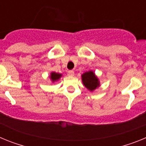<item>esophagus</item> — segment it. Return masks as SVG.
I'll return each instance as SVG.
<instances>
[{
	"instance_id": "1",
	"label": "esophagus",
	"mask_w": 146,
	"mask_h": 146,
	"mask_svg": "<svg viewBox=\"0 0 146 146\" xmlns=\"http://www.w3.org/2000/svg\"><path fill=\"white\" fill-rule=\"evenodd\" d=\"M68 74L71 76H73L74 74V72L73 70H69V72H68Z\"/></svg>"
}]
</instances>
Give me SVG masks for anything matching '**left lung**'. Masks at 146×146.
I'll list each match as a JSON object with an SVG mask.
<instances>
[{"label":"left lung","mask_w":146,"mask_h":146,"mask_svg":"<svg viewBox=\"0 0 146 146\" xmlns=\"http://www.w3.org/2000/svg\"><path fill=\"white\" fill-rule=\"evenodd\" d=\"M81 80L85 87L90 91H94L100 86L99 78L93 71L83 73L81 75Z\"/></svg>","instance_id":"8db88e82"}]
</instances>
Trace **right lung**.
<instances>
[{
    "instance_id": "add662e5",
    "label": "right lung",
    "mask_w": 146,
    "mask_h": 146,
    "mask_svg": "<svg viewBox=\"0 0 146 146\" xmlns=\"http://www.w3.org/2000/svg\"><path fill=\"white\" fill-rule=\"evenodd\" d=\"M61 77H62V74L57 73V72H51L50 75V80H51V81H52V83L55 82H57L58 80H59Z\"/></svg>"
}]
</instances>
